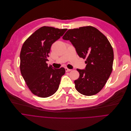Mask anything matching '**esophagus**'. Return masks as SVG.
Returning <instances> with one entry per match:
<instances>
[{
    "mask_svg": "<svg viewBox=\"0 0 131 131\" xmlns=\"http://www.w3.org/2000/svg\"><path fill=\"white\" fill-rule=\"evenodd\" d=\"M65 70H66V72H69V71H70L71 70V69H68V68H65Z\"/></svg>",
    "mask_w": 131,
    "mask_h": 131,
    "instance_id": "obj_1",
    "label": "esophagus"
}]
</instances>
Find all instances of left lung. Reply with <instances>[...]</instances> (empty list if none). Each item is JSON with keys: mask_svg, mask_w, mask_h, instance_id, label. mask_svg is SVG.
I'll return each mask as SVG.
<instances>
[{"mask_svg": "<svg viewBox=\"0 0 131 131\" xmlns=\"http://www.w3.org/2000/svg\"><path fill=\"white\" fill-rule=\"evenodd\" d=\"M69 40L80 58L86 59L84 69L77 70L79 78L74 80L77 91L86 96L100 91L113 70L114 51L107 38L91 26L69 29L62 37Z\"/></svg>", "mask_w": 131, "mask_h": 131, "instance_id": "1", "label": "left lung"}]
</instances>
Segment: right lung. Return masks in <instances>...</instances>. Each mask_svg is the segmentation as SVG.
Segmentation results:
<instances>
[{"label":"right lung","instance_id":"right-lung-1","mask_svg":"<svg viewBox=\"0 0 131 131\" xmlns=\"http://www.w3.org/2000/svg\"><path fill=\"white\" fill-rule=\"evenodd\" d=\"M67 30L42 27L23 44L20 53L21 73L30 90L39 97H47L54 94L66 72L64 68L54 69L46 62L52 45Z\"/></svg>","mask_w":131,"mask_h":131}]
</instances>
